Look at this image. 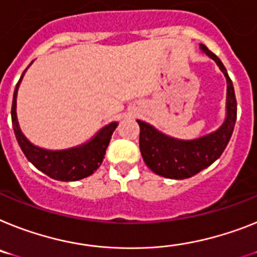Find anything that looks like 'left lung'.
Segmentation results:
<instances>
[{
    "label": "left lung",
    "mask_w": 257,
    "mask_h": 257,
    "mask_svg": "<svg viewBox=\"0 0 257 257\" xmlns=\"http://www.w3.org/2000/svg\"><path fill=\"white\" fill-rule=\"evenodd\" d=\"M204 53L214 60L227 82L226 118L215 132L196 140H178L159 132L153 125L137 120L140 125V150L149 169L169 179H187L206 169L219 158L227 146L236 121V99L234 86L221 60L200 44Z\"/></svg>",
    "instance_id": "left-lung-1"
}]
</instances>
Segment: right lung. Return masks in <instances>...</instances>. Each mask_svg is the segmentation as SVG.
I'll return each instance as SVG.
<instances>
[{"label": "right lung", "mask_w": 257, "mask_h": 257, "mask_svg": "<svg viewBox=\"0 0 257 257\" xmlns=\"http://www.w3.org/2000/svg\"><path fill=\"white\" fill-rule=\"evenodd\" d=\"M26 70L15 86L12 105L13 129L26 158L29 159L36 169L44 172L45 175L56 180H61V182H75V180H81V179L92 175L94 171H96L99 166L102 165L105 150L108 148L111 136L117 126V122L105 125L90 141L75 148L65 149V150H47V149L32 145L19 128L18 117H17V95H18L19 85Z\"/></svg>", "instance_id": "1"}]
</instances>
